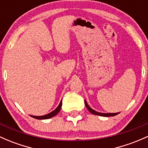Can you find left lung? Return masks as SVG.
<instances>
[{
    "label": "left lung",
    "instance_id": "8db88e82",
    "mask_svg": "<svg viewBox=\"0 0 148 148\" xmlns=\"http://www.w3.org/2000/svg\"><path fill=\"white\" fill-rule=\"evenodd\" d=\"M84 103H85V105H86V107L88 110V111L90 112V113L93 114H95V115H99V116H115V115L118 114L119 112H116V113H102V112H97L95 111V110H92V109L90 108V106H89L88 105L86 100H85V101H84Z\"/></svg>",
    "mask_w": 148,
    "mask_h": 148
}]
</instances>
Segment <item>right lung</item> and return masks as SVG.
<instances>
[{"instance_id": "obj_1", "label": "right lung", "mask_w": 148, "mask_h": 148, "mask_svg": "<svg viewBox=\"0 0 148 148\" xmlns=\"http://www.w3.org/2000/svg\"><path fill=\"white\" fill-rule=\"evenodd\" d=\"M62 100L60 101V103L59 105H58V107H57V108L56 110H54L53 111H52L51 112H50L49 114H47L45 115H43V116H33V115H30L31 116H32L33 118H35V119H50V118H52L53 116H56V114H58V113H59V112L61 110V108H62Z\"/></svg>"}]
</instances>
